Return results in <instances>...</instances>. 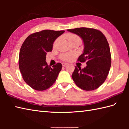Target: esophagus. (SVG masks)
Listing matches in <instances>:
<instances>
[{
	"label": "esophagus",
	"instance_id": "obj_1",
	"mask_svg": "<svg viewBox=\"0 0 129 129\" xmlns=\"http://www.w3.org/2000/svg\"><path fill=\"white\" fill-rule=\"evenodd\" d=\"M68 63H67V62H62V66L63 67H65V66H66V65H68Z\"/></svg>",
	"mask_w": 129,
	"mask_h": 129
}]
</instances>
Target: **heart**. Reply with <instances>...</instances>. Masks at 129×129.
I'll return each instance as SVG.
<instances>
[{
  "label": "heart",
  "instance_id": "b5f03b06",
  "mask_svg": "<svg viewBox=\"0 0 129 129\" xmlns=\"http://www.w3.org/2000/svg\"><path fill=\"white\" fill-rule=\"evenodd\" d=\"M67 39L69 40V42H70V41L73 40L74 39H79L80 38L77 35L74 34H72V33H69L67 35ZM59 41V39L57 38L55 40L53 44V46H55L57 44V42ZM75 53H67V54H62L60 56V58H61L62 60H65V61H69L71 59H72L75 56Z\"/></svg>",
  "mask_w": 129,
  "mask_h": 129
}]
</instances>
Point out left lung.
I'll list each match as a JSON object with an SVG mask.
<instances>
[{
	"label": "left lung",
	"mask_w": 129,
	"mask_h": 129,
	"mask_svg": "<svg viewBox=\"0 0 129 129\" xmlns=\"http://www.w3.org/2000/svg\"><path fill=\"white\" fill-rule=\"evenodd\" d=\"M80 37L83 41V53L78 60L86 62L84 69L75 67L72 78L81 89L90 91L96 89L105 81L110 69L111 54L106 37L98 30L80 28L68 29Z\"/></svg>",
	"instance_id": "1"
}]
</instances>
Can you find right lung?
Returning <instances> with one entry per match:
<instances>
[{
	"label": "right lung",
	"mask_w": 129,
	"mask_h": 129,
	"mask_svg": "<svg viewBox=\"0 0 129 129\" xmlns=\"http://www.w3.org/2000/svg\"><path fill=\"white\" fill-rule=\"evenodd\" d=\"M64 30H44L29 35L21 46L19 67L24 81L38 91L48 89L55 82L62 65L51 68L46 62V53L51 51L53 43Z\"/></svg>",
	"instance_id": "1"
}]
</instances>
